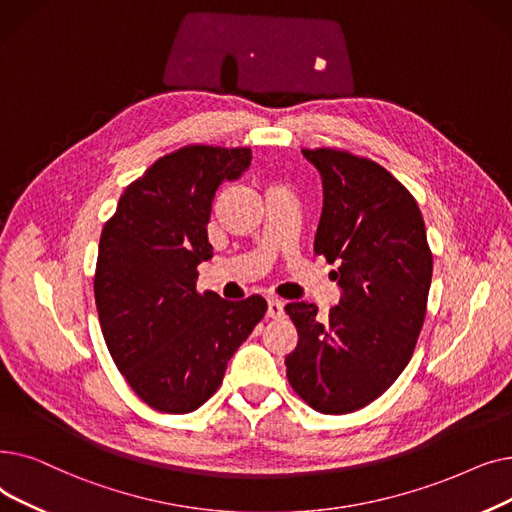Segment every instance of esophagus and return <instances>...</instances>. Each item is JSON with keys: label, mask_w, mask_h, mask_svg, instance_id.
I'll return each mask as SVG.
<instances>
[{"label": "esophagus", "mask_w": 512, "mask_h": 512, "mask_svg": "<svg viewBox=\"0 0 512 512\" xmlns=\"http://www.w3.org/2000/svg\"><path fill=\"white\" fill-rule=\"evenodd\" d=\"M266 314L271 316V319H281L283 316V302L281 300H269V310Z\"/></svg>", "instance_id": "esophagus-1"}]
</instances>
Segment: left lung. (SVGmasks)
<instances>
[{
	"mask_svg": "<svg viewBox=\"0 0 512 512\" xmlns=\"http://www.w3.org/2000/svg\"><path fill=\"white\" fill-rule=\"evenodd\" d=\"M302 154L323 179L314 252L337 262L342 300L327 319L308 302L285 306L298 329L287 379L314 410L348 415L377 400L410 362L433 256L417 200L383 166L333 148Z\"/></svg>",
	"mask_w": 512,
	"mask_h": 512,
	"instance_id": "left-lung-1",
	"label": "left lung"
}]
</instances>
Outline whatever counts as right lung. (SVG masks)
Wrapping results in <instances>:
<instances>
[{
    "mask_svg": "<svg viewBox=\"0 0 512 512\" xmlns=\"http://www.w3.org/2000/svg\"><path fill=\"white\" fill-rule=\"evenodd\" d=\"M250 148L185 145L133 181L104 225L95 306L106 346L154 410L187 415L223 383L227 364L266 312L262 296L223 300L196 289L212 258L214 193L250 166Z\"/></svg>",
    "mask_w": 512,
    "mask_h": 512,
    "instance_id": "right-lung-1",
    "label": "right lung"
}]
</instances>
